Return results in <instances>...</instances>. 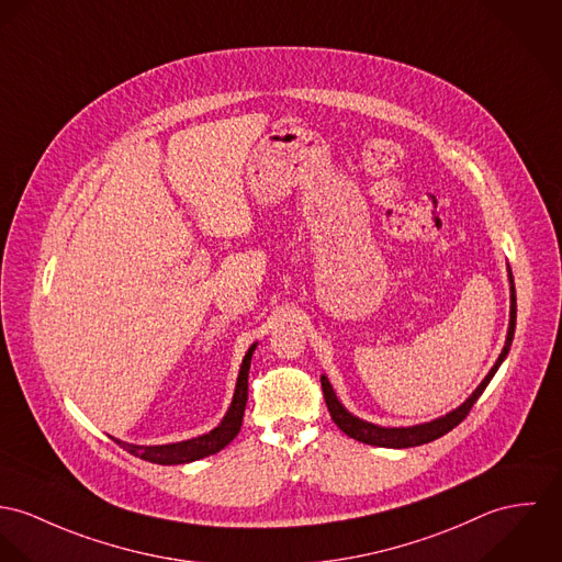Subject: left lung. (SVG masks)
Instances as JSON below:
<instances>
[{
    "instance_id": "obj_1",
    "label": "left lung",
    "mask_w": 562,
    "mask_h": 562,
    "mask_svg": "<svg viewBox=\"0 0 562 562\" xmlns=\"http://www.w3.org/2000/svg\"><path fill=\"white\" fill-rule=\"evenodd\" d=\"M508 284H510V312H508V331H506V340H504L502 353H499L496 364L492 367V371L479 383V387L457 409L448 412L446 416H439V418L431 420V423H423V425H414V427H379V425L367 423V420L353 416L351 412H347V407L338 401L329 379L325 374H321V385H323L325 403H327L329 416L338 425V429L342 434L358 439V441L379 446V448L420 446V443H429V441H434L437 437L446 436L448 431H452L470 414L472 405L479 401V396L483 394V390L490 385L492 376L498 371L499 364L508 356V349H510V342H513V334H515V318H517V300H515V284H513L510 267H508Z\"/></svg>"
}]
</instances>
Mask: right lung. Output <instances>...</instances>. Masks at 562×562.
<instances>
[{"mask_svg": "<svg viewBox=\"0 0 562 562\" xmlns=\"http://www.w3.org/2000/svg\"><path fill=\"white\" fill-rule=\"evenodd\" d=\"M254 349H256V345H251L248 353L244 356L239 376H237V385H235V394H233V403H231L226 416L222 418V423L213 431H209L204 436L191 437L186 441L157 443V446L128 443V441L116 439V437H114V441L121 443L126 452H131L135 457H142L144 461L159 463V465H181V463H191V461H198V459H204L209 454L220 452L241 431L244 412H246V403H248V373H250Z\"/></svg>", "mask_w": 562, "mask_h": 562, "instance_id": "1", "label": "right lung"}]
</instances>
